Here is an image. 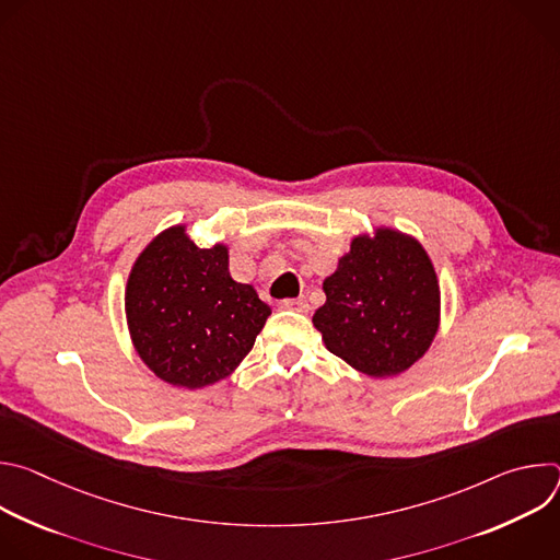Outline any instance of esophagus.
<instances>
[{"label":"esophagus","mask_w":560,"mask_h":560,"mask_svg":"<svg viewBox=\"0 0 560 560\" xmlns=\"http://www.w3.org/2000/svg\"><path fill=\"white\" fill-rule=\"evenodd\" d=\"M279 307H283V310H294V312H307V310H310V305H307L305 299H283V301L279 303Z\"/></svg>","instance_id":"1"}]
</instances>
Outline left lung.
<instances>
[{"label": "left lung", "instance_id": "obj_1", "mask_svg": "<svg viewBox=\"0 0 560 560\" xmlns=\"http://www.w3.org/2000/svg\"><path fill=\"white\" fill-rule=\"evenodd\" d=\"M326 303L312 316L326 348L368 376H394L430 348L439 328V281L412 236L376 230L357 236L324 281Z\"/></svg>", "mask_w": 560, "mask_h": 560}]
</instances>
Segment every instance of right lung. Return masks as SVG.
Listing matches in <instances>:
<instances>
[{
    "instance_id": "1",
    "label": "right lung",
    "mask_w": 560,
    "mask_h": 560,
    "mask_svg": "<svg viewBox=\"0 0 560 560\" xmlns=\"http://www.w3.org/2000/svg\"><path fill=\"white\" fill-rule=\"evenodd\" d=\"M132 343L143 363L179 387L228 376L253 350L270 305L228 270V248H199L171 228L139 255L126 288Z\"/></svg>"
}]
</instances>
